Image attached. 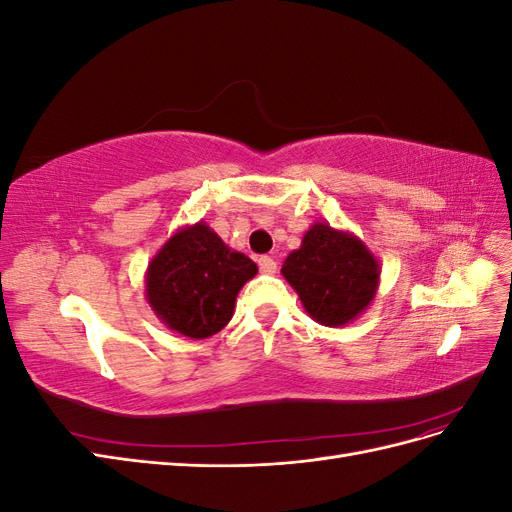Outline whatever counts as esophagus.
Masks as SVG:
<instances>
[{
  "label": "esophagus",
  "instance_id": "esophagus-1",
  "mask_svg": "<svg viewBox=\"0 0 512 512\" xmlns=\"http://www.w3.org/2000/svg\"><path fill=\"white\" fill-rule=\"evenodd\" d=\"M258 267H260V271L262 273H275V269H277V262H275V258H271V256H260L258 258Z\"/></svg>",
  "mask_w": 512,
  "mask_h": 512
}]
</instances>
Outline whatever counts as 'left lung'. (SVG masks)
Masks as SVG:
<instances>
[{
  "label": "left lung",
  "mask_w": 512,
  "mask_h": 512,
  "mask_svg": "<svg viewBox=\"0 0 512 512\" xmlns=\"http://www.w3.org/2000/svg\"><path fill=\"white\" fill-rule=\"evenodd\" d=\"M282 275L299 294L307 316L337 329L359 318L376 299L380 262L354 232L314 222L299 250L286 256Z\"/></svg>",
  "instance_id": "1"
}]
</instances>
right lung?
<instances>
[{
  "instance_id": "right-lung-1",
  "label": "right lung",
  "mask_w": 512,
  "mask_h": 512,
  "mask_svg": "<svg viewBox=\"0 0 512 512\" xmlns=\"http://www.w3.org/2000/svg\"><path fill=\"white\" fill-rule=\"evenodd\" d=\"M256 273L252 258L200 220L175 230L149 260L145 299L166 329L207 339L230 322L239 290Z\"/></svg>"
}]
</instances>
